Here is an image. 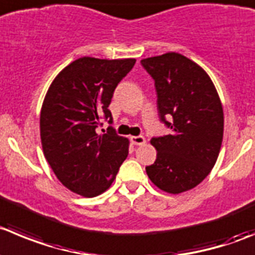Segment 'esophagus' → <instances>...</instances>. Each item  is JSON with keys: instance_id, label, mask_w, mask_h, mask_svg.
<instances>
[{"instance_id": "1", "label": "esophagus", "mask_w": 255, "mask_h": 255, "mask_svg": "<svg viewBox=\"0 0 255 255\" xmlns=\"http://www.w3.org/2000/svg\"><path fill=\"white\" fill-rule=\"evenodd\" d=\"M130 140H131V142L134 145H144L145 142H146V140H145L144 136H131L130 137Z\"/></svg>"}]
</instances>
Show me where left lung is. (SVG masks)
Instances as JSON below:
<instances>
[{
    "instance_id": "obj_1",
    "label": "left lung",
    "mask_w": 255,
    "mask_h": 255,
    "mask_svg": "<svg viewBox=\"0 0 255 255\" xmlns=\"http://www.w3.org/2000/svg\"><path fill=\"white\" fill-rule=\"evenodd\" d=\"M141 65L155 81L160 120L171 129L150 141L157 154L146 174L166 193L190 190L209 175L222 146L224 114L217 89L180 53L147 57Z\"/></svg>"
}]
</instances>
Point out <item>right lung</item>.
Here are the masks:
<instances>
[{"label": "right lung", "mask_w": 255, "mask_h": 255, "mask_svg": "<svg viewBox=\"0 0 255 255\" xmlns=\"http://www.w3.org/2000/svg\"><path fill=\"white\" fill-rule=\"evenodd\" d=\"M136 60L81 57L65 67L52 81L40 115L42 150L62 185L86 198L110 188L119 168L129 154V140L109 126V105L119 82ZM105 132V131H104Z\"/></svg>", "instance_id": "right-lung-1"}]
</instances>
